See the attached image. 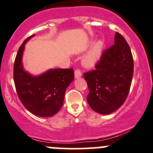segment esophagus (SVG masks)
I'll list each match as a JSON object with an SVG mask.
<instances>
[{
  "mask_svg": "<svg viewBox=\"0 0 153 153\" xmlns=\"http://www.w3.org/2000/svg\"><path fill=\"white\" fill-rule=\"evenodd\" d=\"M81 77V72L79 69H75V78H79Z\"/></svg>",
  "mask_w": 153,
  "mask_h": 153,
  "instance_id": "1",
  "label": "esophagus"
}]
</instances>
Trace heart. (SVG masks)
Masks as SVG:
<instances>
[{
    "label": "heart",
    "mask_w": 153,
    "mask_h": 153,
    "mask_svg": "<svg viewBox=\"0 0 153 153\" xmlns=\"http://www.w3.org/2000/svg\"><path fill=\"white\" fill-rule=\"evenodd\" d=\"M104 48V42L99 40L94 43L90 51L83 58V64L87 67H93L100 60Z\"/></svg>",
    "instance_id": "heart-1"
}]
</instances>
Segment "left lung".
Returning <instances> with one entry per match:
<instances>
[{
  "mask_svg": "<svg viewBox=\"0 0 153 153\" xmlns=\"http://www.w3.org/2000/svg\"><path fill=\"white\" fill-rule=\"evenodd\" d=\"M134 73L131 49L117 32L114 44L105 50L95 70L84 74L90 108L100 114H109L120 108L128 96Z\"/></svg>",
  "mask_w": 153,
  "mask_h": 153,
  "instance_id": "8db88e82",
  "label": "left lung"
}]
</instances>
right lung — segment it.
Returning a JSON list of instances; mask_svg holds the SVG:
<instances>
[{
	"mask_svg": "<svg viewBox=\"0 0 153 153\" xmlns=\"http://www.w3.org/2000/svg\"><path fill=\"white\" fill-rule=\"evenodd\" d=\"M34 36L27 38L18 51L14 63L13 78L19 99L34 115L48 117L57 114L63 105L66 88L74 80L72 69H51L33 75L23 66L25 45Z\"/></svg>",
	"mask_w": 153,
	"mask_h": 153,
	"instance_id": "add662e5",
	"label": "right lung"
}]
</instances>
